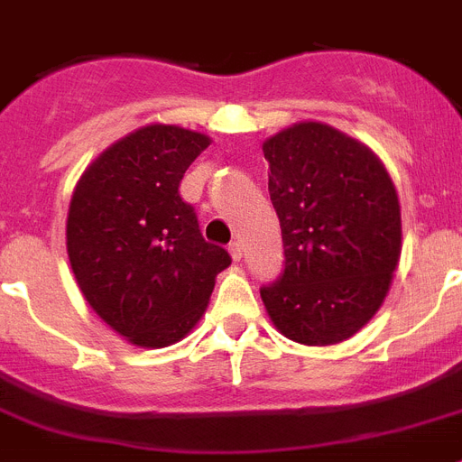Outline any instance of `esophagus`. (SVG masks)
Here are the masks:
<instances>
[{
    "label": "esophagus",
    "mask_w": 462,
    "mask_h": 462,
    "mask_svg": "<svg viewBox=\"0 0 462 462\" xmlns=\"http://www.w3.org/2000/svg\"><path fill=\"white\" fill-rule=\"evenodd\" d=\"M228 252H231L234 262H240V259H243V245H240V240H231V243H228Z\"/></svg>",
    "instance_id": "34e87169"
}]
</instances>
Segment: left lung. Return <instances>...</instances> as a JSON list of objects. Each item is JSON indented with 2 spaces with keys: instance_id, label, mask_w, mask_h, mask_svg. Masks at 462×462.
<instances>
[{
  "instance_id": "8db88e82",
  "label": "left lung",
  "mask_w": 462,
  "mask_h": 462,
  "mask_svg": "<svg viewBox=\"0 0 462 462\" xmlns=\"http://www.w3.org/2000/svg\"><path fill=\"white\" fill-rule=\"evenodd\" d=\"M263 159L285 247L263 306L297 344H341L376 315L400 262L395 184L372 149L318 121L269 137Z\"/></svg>"
}]
</instances>
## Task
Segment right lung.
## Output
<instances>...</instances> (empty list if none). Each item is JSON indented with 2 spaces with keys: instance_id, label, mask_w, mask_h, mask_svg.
Instances as JSON below:
<instances>
[{
  "instance_id": "1",
  "label": "right lung",
  "mask_w": 462,
  "mask_h": 462,
  "mask_svg": "<svg viewBox=\"0 0 462 462\" xmlns=\"http://www.w3.org/2000/svg\"><path fill=\"white\" fill-rule=\"evenodd\" d=\"M210 137L152 124L114 142L86 168L67 215V254L90 309L144 348L191 332L228 252L203 238L180 196Z\"/></svg>"
}]
</instances>
